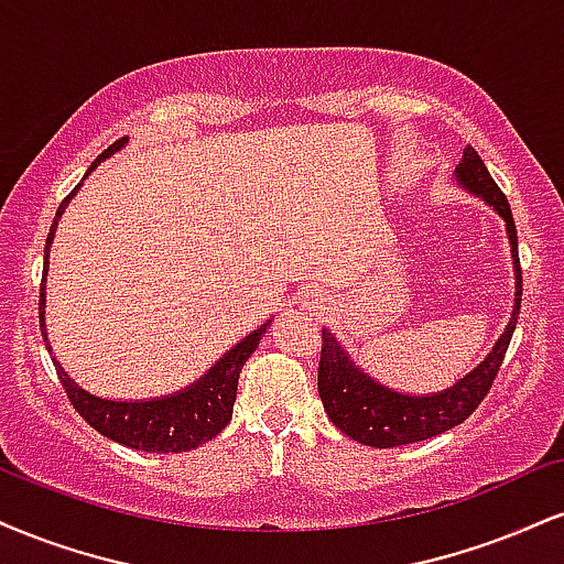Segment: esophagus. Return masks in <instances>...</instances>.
I'll list each match as a JSON object with an SVG mask.
<instances>
[{
	"mask_svg": "<svg viewBox=\"0 0 564 564\" xmlns=\"http://www.w3.org/2000/svg\"><path fill=\"white\" fill-rule=\"evenodd\" d=\"M300 304L310 312H321V310H325L328 300H325V294L321 289H304L302 296H300Z\"/></svg>",
	"mask_w": 564,
	"mask_h": 564,
	"instance_id": "1",
	"label": "esophagus"
}]
</instances>
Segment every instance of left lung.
Here are the masks:
<instances>
[{"label": "left lung", "mask_w": 564, "mask_h": 564, "mask_svg": "<svg viewBox=\"0 0 564 564\" xmlns=\"http://www.w3.org/2000/svg\"><path fill=\"white\" fill-rule=\"evenodd\" d=\"M454 173H457V181L465 188L484 196L488 205L497 209L507 223L514 260L512 321L507 325L505 334H501L497 347L491 349V355L470 376L454 383L452 389L433 393V397H406V393H397L381 383H376L351 362L341 344L328 330H323L321 365H317V391H321L323 406L338 431L347 433L349 438H355L365 446L391 449V446L415 444V441L438 436V433L449 431L470 417L478 410V404L486 399L488 389L494 386V378H497L501 362H505L507 347H510L514 325H518L522 270L518 257V230H514L510 202L501 194L497 181L491 178L484 160L478 158V152L473 147L465 149L463 162H459V167Z\"/></svg>", "instance_id": "8db88e82"}]
</instances>
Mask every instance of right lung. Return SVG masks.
<instances>
[{
  "instance_id": "add662e5",
  "label": "right lung",
  "mask_w": 564,
  "mask_h": 564,
  "mask_svg": "<svg viewBox=\"0 0 564 564\" xmlns=\"http://www.w3.org/2000/svg\"><path fill=\"white\" fill-rule=\"evenodd\" d=\"M128 139H118L110 144L105 152L94 160V165L88 171L99 165L101 160H107L110 154L118 152ZM80 188V183L65 196L63 205H59L54 223L46 236L44 247V275L50 268V243L54 239V228L57 220L63 217L67 202L73 199ZM44 278H42V291H39V323H42V336L46 341L44 330ZM270 321L260 325L254 334H249L241 344H236L228 355L220 357V362L207 372L205 378L188 386L186 391L175 393V397L165 399H152V402H110V399H99L94 393L80 389L78 383H73L63 370V365L52 357L54 370H57L59 383L70 399V404L76 406L80 417L91 425L94 431H99L101 436L118 441V444L131 446L139 452H160V454H181L196 446L213 441L230 423L234 415V402H236V389H239V372L243 368L252 351L260 344L264 330H268ZM50 349V344H46Z\"/></svg>"
}]
</instances>
